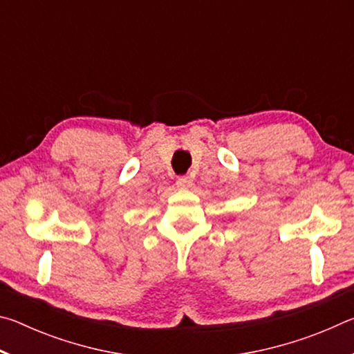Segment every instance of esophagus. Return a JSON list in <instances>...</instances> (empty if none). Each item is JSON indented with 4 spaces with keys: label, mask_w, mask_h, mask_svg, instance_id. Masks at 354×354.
Returning <instances> with one entry per match:
<instances>
[{
    "label": "esophagus",
    "mask_w": 354,
    "mask_h": 354,
    "mask_svg": "<svg viewBox=\"0 0 354 354\" xmlns=\"http://www.w3.org/2000/svg\"><path fill=\"white\" fill-rule=\"evenodd\" d=\"M176 184H178V187H181V189H189V187H192L194 181H192L190 176L185 175V176H179L176 179Z\"/></svg>",
    "instance_id": "1"
}]
</instances>
